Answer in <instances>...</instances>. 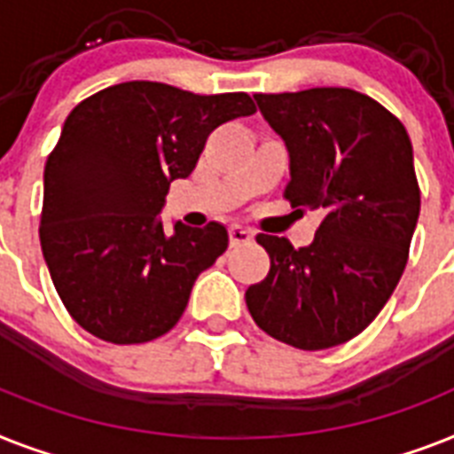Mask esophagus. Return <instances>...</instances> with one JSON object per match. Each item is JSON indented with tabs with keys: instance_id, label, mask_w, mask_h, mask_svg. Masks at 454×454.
I'll use <instances>...</instances> for the list:
<instances>
[{
	"instance_id": "esophagus-1",
	"label": "esophagus",
	"mask_w": 454,
	"mask_h": 454,
	"mask_svg": "<svg viewBox=\"0 0 454 454\" xmlns=\"http://www.w3.org/2000/svg\"><path fill=\"white\" fill-rule=\"evenodd\" d=\"M228 239H231V247L247 245V242H252V233L242 226H231L228 228Z\"/></svg>"
}]
</instances>
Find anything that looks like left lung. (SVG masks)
Returning a JSON list of instances; mask_svg holds the SVG:
<instances>
[{
	"mask_svg": "<svg viewBox=\"0 0 454 454\" xmlns=\"http://www.w3.org/2000/svg\"><path fill=\"white\" fill-rule=\"evenodd\" d=\"M285 139L291 207L324 209L310 247L256 235L270 256L245 301L259 329L298 349H329L373 322L399 285L419 216V184L406 128L349 88L256 93Z\"/></svg>",
	"mask_w": 454,
	"mask_h": 454,
	"instance_id": "obj_1",
	"label": "left lung"
}]
</instances>
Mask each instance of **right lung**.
Instances as JSON below:
<instances>
[{"instance_id":"1","label":"right lung","mask_w":454,"mask_h":454,"mask_svg":"<svg viewBox=\"0 0 454 454\" xmlns=\"http://www.w3.org/2000/svg\"><path fill=\"white\" fill-rule=\"evenodd\" d=\"M247 93L195 95L125 81L74 106L43 169L39 239L62 305L114 345L168 333L205 268L226 252V228L175 223L158 212L219 125L252 116Z\"/></svg>"}]
</instances>
